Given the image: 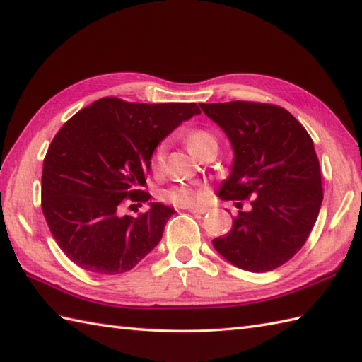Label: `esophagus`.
I'll return each mask as SVG.
<instances>
[{"mask_svg": "<svg viewBox=\"0 0 362 362\" xmlns=\"http://www.w3.org/2000/svg\"><path fill=\"white\" fill-rule=\"evenodd\" d=\"M188 211L192 213V214H205V213H208V208H205V206H197V208H189Z\"/></svg>", "mask_w": 362, "mask_h": 362, "instance_id": "obj_1", "label": "esophagus"}]
</instances>
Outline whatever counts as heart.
<instances>
[{
  "label": "heart",
  "mask_w": 362,
  "mask_h": 362,
  "mask_svg": "<svg viewBox=\"0 0 362 362\" xmlns=\"http://www.w3.org/2000/svg\"><path fill=\"white\" fill-rule=\"evenodd\" d=\"M188 146L196 153V151L205 145L208 141H216L214 137L205 129H194L187 136ZM165 166V145H158L151 157V170L154 173H160ZM206 187L204 185H188V183H174L171 187H168L160 191V197L165 202L175 206H194L199 202H202L206 196Z\"/></svg>",
  "instance_id": "obj_1"
}]
</instances>
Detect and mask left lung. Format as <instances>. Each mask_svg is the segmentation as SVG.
I'll list each match as a JSON object with an SVG mask.
<instances>
[{"label":"left lung","mask_w":362,"mask_h":362,"mask_svg":"<svg viewBox=\"0 0 362 362\" xmlns=\"http://www.w3.org/2000/svg\"><path fill=\"white\" fill-rule=\"evenodd\" d=\"M231 141V174L222 200L251 199L228 234L213 247L234 267L265 273L304 247L322 204L321 170L313 140L287 109L255 102L200 103ZM236 206H242L236 202Z\"/></svg>","instance_id":"left-lung-1"}]
</instances>
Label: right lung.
I'll return each mask as SVG.
<instances>
[{
	"mask_svg": "<svg viewBox=\"0 0 362 362\" xmlns=\"http://www.w3.org/2000/svg\"><path fill=\"white\" fill-rule=\"evenodd\" d=\"M197 114L196 103L105 97L62 126L45 157L41 208L58 247L75 265L120 274L157 247L175 209L151 202L146 213L132 217L122 208L126 199L149 200L141 188L157 145Z\"/></svg>",
	"mask_w": 362,
	"mask_h": 362,
	"instance_id": "add662e5",
	"label": "right lung"
}]
</instances>
